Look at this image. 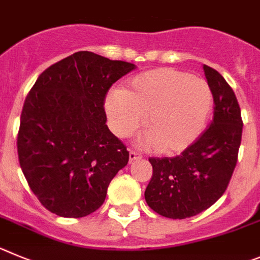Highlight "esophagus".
I'll use <instances>...</instances> for the list:
<instances>
[{"label":"esophagus","instance_id":"esophagus-1","mask_svg":"<svg viewBox=\"0 0 260 260\" xmlns=\"http://www.w3.org/2000/svg\"><path fill=\"white\" fill-rule=\"evenodd\" d=\"M142 155L140 153H137V151L135 150H131L129 151V160L131 162H133V160H136V159H141Z\"/></svg>","mask_w":260,"mask_h":260}]
</instances>
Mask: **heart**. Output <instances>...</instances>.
I'll use <instances>...</instances> for the list:
<instances>
[{"mask_svg":"<svg viewBox=\"0 0 260 260\" xmlns=\"http://www.w3.org/2000/svg\"><path fill=\"white\" fill-rule=\"evenodd\" d=\"M212 102L206 80L174 69H158L136 75L123 89L109 92L105 107L110 127L118 137L132 136L146 115L149 131L139 144L174 154L185 150L202 135Z\"/></svg>","mask_w":260,"mask_h":260,"instance_id":"heart-1","label":"heart"}]
</instances>
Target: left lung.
Masks as SVG:
<instances>
[{
    "label": "left lung",
    "mask_w": 260,
    "mask_h": 260,
    "mask_svg": "<svg viewBox=\"0 0 260 260\" xmlns=\"http://www.w3.org/2000/svg\"><path fill=\"white\" fill-rule=\"evenodd\" d=\"M211 88V124L174 158H149L153 176L145 200L156 214L170 219L198 215L214 205L228 188L237 165L242 118L235 92L216 70L203 64Z\"/></svg>",
    "instance_id": "obj_1"
}]
</instances>
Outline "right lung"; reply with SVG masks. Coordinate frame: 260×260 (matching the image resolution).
Returning <instances> with one entry per match:
<instances>
[{"label":"right lung","instance_id":"1","mask_svg":"<svg viewBox=\"0 0 260 260\" xmlns=\"http://www.w3.org/2000/svg\"><path fill=\"white\" fill-rule=\"evenodd\" d=\"M92 51H78L40 75L23 105L16 139L28 185L41 205L83 217L105 202L110 181L129 151L106 125L105 98L135 70Z\"/></svg>","mask_w":260,"mask_h":260}]
</instances>
